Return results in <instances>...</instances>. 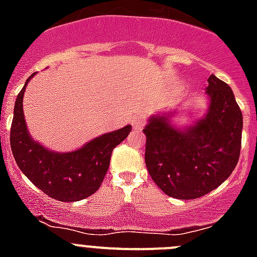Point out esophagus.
<instances>
[{
  "instance_id": "obj_1",
  "label": "esophagus",
  "mask_w": 257,
  "mask_h": 257,
  "mask_svg": "<svg viewBox=\"0 0 257 257\" xmlns=\"http://www.w3.org/2000/svg\"><path fill=\"white\" fill-rule=\"evenodd\" d=\"M145 123H147V121H145V115L143 114L135 115V117L131 119V124H133V127L135 130H142L143 127L145 126Z\"/></svg>"
}]
</instances>
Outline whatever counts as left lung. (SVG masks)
I'll return each mask as SVG.
<instances>
[{
	"label": "left lung",
	"mask_w": 257,
	"mask_h": 257,
	"mask_svg": "<svg viewBox=\"0 0 257 257\" xmlns=\"http://www.w3.org/2000/svg\"><path fill=\"white\" fill-rule=\"evenodd\" d=\"M211 99L207 115L187 130L171 126L169 117H152L145 165L151 178L167 196L194 199L216 189L237 166L242 143V112L231 88L208 77Z\"/></svg>",
	"instance_id": "1"
}]
</instances>
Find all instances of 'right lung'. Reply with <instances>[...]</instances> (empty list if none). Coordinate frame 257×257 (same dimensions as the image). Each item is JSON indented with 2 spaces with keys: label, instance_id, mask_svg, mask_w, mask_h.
<instances>
[{
  "label": "right lung",
  "instance_id": "obj_1",
  "mask_svg": "<svg viewBox=\"0 0 257 257\" xmlns=\"http://www.w3.org/2000/svg\"><path fill=\"white\" fill-rule=\"evenodd\" d=\"M35 74L29 76V79ZM18 94L10 130L13 156L23 174L38 189L61 202H76L94 194L108 171L113 149L123 142L131 126L101 135L70 153H54L35 143L27 130L23 113V95Z\"/></svg>",
  "mask_w": 257,
  "mask_h": 257
}]
</instances>
